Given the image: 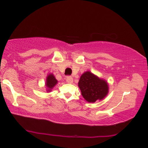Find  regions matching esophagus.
<instances>
[{"label":"esophagus","mask_w":148,"mask_h":148,"mask_svg":"<svg viewBox=\"0 0 148 148\" xmlns=\"http://www.w3.org/2000/svg\"><path fill=\"white\" fill-rule=\"evenodd\" d=\"M66 81L67 83L72 84V82H73V78H72L71 76H67L66 79Z\"/></svg>","instance_id":"esophagus-1"}]
</instances>
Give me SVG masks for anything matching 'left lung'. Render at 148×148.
I'll return each instance as SVG.
<instances>
[{"instance_id":"1","label":"left lung","mask_w":148,"mask_h":148,"mask_svg":"<svg viewBox=\"0 0 148 148\" xmlns=\"http://www.w3.org/2000/svg\"><path fill=\"white\" fill-rule=\"evenodd\" d=\"M82 95L89 102L102 100L108 92V86L105 80L87 71L82 75L78 82Z\"/></svg>"}]
</instances>
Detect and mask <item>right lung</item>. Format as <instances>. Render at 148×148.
I'll list each match as a JSON object with an SVG mask.
<instances>
[{"mask_svg": "<svg viewBox=\"0 0 148 148\" xmlns=\"http://www.w3.org/2000/svg\"><path fill=\"white\" fill-rule=\"evenodd\" d=\"M57 80L53 76V74H49L47 76L46 82V86L47 87V91H51V89L53 88V87L57 84Z\"/></svg>", "mask_w": 148, "mask_h": 148, "instance_id": "obj_1", "label": "right lung"}]
</instances>
